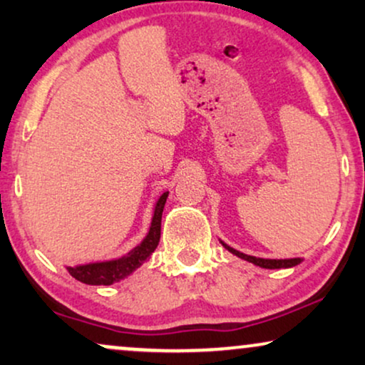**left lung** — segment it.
Masks as SVG:
<instances>
[{
    "instance_id": "left-lung-1",
    "label": "left lung",
    "mask_w": 365,
    "mask_h": 365,
    "mask_svg": "<svg viewBox=\"0 0 365 365\" xmlns=\"http://www.w3.org/2000/svg\"><path fill=\"white\" fill-rule=\"evenodd\" d=\"M222 246L227 249V251H231L232 254H236L237 257L244 259V261H249L252 264H256L259 267H264V269H281V267H292V266H297L299 262H301V259H261V257H254V256H247V254H242L236 251V249L229 247L227 244L222 242Z\"/></svg>"
}]
</instances>
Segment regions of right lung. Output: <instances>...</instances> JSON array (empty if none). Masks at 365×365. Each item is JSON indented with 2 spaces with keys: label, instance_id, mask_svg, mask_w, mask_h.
I'll return each instance as SVG.
<instances>
[{
  "label": "right lung",
  "instance_id": "add662e5",
  "mask_svg": "<svg viewBox=\"0 0 365 365\" xmlns=\"http://www.w3.org/2000/svg\"><path fill=\"white\" fill-rule=\"evenodd\" d=\"M169 192H164L154 207V216L151 227H149L148 236L144 237V241L139 244L138 247H134L128 256H123L114 261L106 262H91V264H83V266L76 267H68V272L71 274L74 279L81 281L89 286H109V284L118 282L129 276L134 269H138L141 264L149 259V256L154 252V249L158 247L159 237H161V217H163V209L166 204Z\"/></svg>",
  "mask_w": 365,
  "mask_h": 365
}]
</instances>
